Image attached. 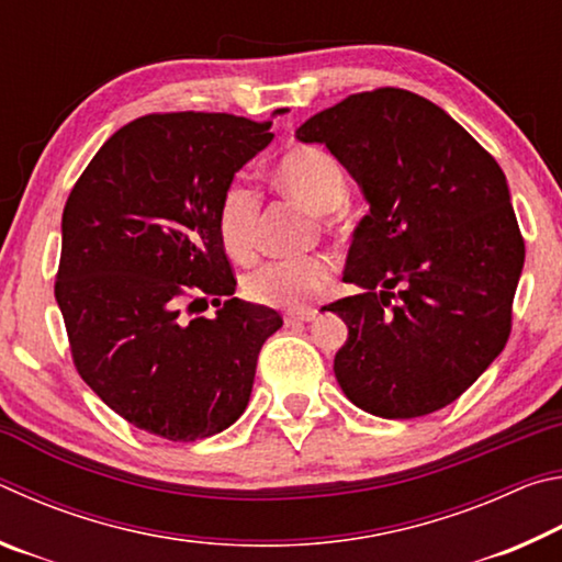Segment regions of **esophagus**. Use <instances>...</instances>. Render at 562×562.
Listing matches in <instances>:
<instances>
[{"mask_svg": "<svg viewBox=\"0 0 562 562\" xmlns=\"http://www.w3.org/2000/svg\"><path fill=\"white\" fill-rule=\"evenodd\" d=\"M317 317V310H300V312H288L284 315V325L292 327V325H304V322H312Z\"/></svg>", "mask_w": 562, "mask_h": 562, "instance_id": "1", "label": "esophagus"}]
</instances>
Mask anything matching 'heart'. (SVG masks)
I'll use <instances>...</instances> for the list:
<instances>
[{
  "mask_svg": "<svg viewBox=\"0 0 562 562\" xmlns=\"http://www.w3.org/2000/svg\"><path fill=\"white\" fill-rule=\"evenodd\" d=\"M272 178L284 193L310 211L329 213L345 201L347 178L339 160L319 146H292L278 158ZM262 198L252 186L233 180L217 205V235L233 260H250L258 250V223ZM331 262L325 255L265 260L243 280L247 297L280 310H300L327 288Z\"/></svg>",
  "mask_w": 562,
  "mask_h": 562,
  "instance_id": "b5f03b06",
  "label": "heart"
}]
</instances>
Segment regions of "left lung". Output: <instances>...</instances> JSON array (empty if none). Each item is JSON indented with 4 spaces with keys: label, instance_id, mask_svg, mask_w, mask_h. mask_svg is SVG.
<instances>
[{
    "label": "left lung",
    "instance_id": "1",
    "mask_svg": "<svg viewBox=\"0 0 562 562\" xmlns=\"http://www.w3.org/2000/svg\"><path fill=\"white\" fill-rule=\"evenodd\" d=\"M361 186L369 213L329 304L349 337L335 376L351 404L382 418L439 412L486 372L510 337L526 243L506 176L449 113L418 93H351L304 121Z\"/></svg>",
    "mask_w": 562,
    "mask_h": 562
}]
</instances>
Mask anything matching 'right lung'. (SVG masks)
I'll list each match as a JSON object with an SVG mask.
<instances>
[{
    "label": "right lung",
    "mask_w": 562,
    "mask_h": 562,
    "mask_svg": "<svg viewBox=\"0 0 562 562\" xmlns=\"http://www.w3.org/2000/svg\"><path fill=\"white\" fill-rule=\"evenodd\" d=\"M270 126L148 113L113 133L71 188L54 294L76 372L136 429L207 439L250 402L258 355L282 317L233 297L217 205L270 144ZM207 299L216 315L201 318Z\"/></svg>",
    "instance_id": "obj_1"
}]
</instances>
